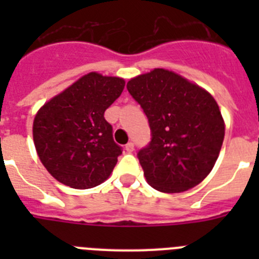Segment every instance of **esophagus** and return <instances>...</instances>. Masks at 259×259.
<instances>
[{
  "mask_svg": "<svg viewBox=\"0 0 259 259\" xmlns=\"http://www.w3.org/2000/svg\"><path fill=\"white\" fill-rule=\"evenodd\" d=\"M125 150H127V153H132L135 150V144L134 143H128L127 145H125Z\"/></svg>",
  "mask_w": 259,
  "mask_h": 259,
  "instance_id": "obj_1",
  "label": "esophagus"
}]
</instances>
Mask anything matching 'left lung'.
<instances>
[{
  "mask_svg": "<svg viewBox=\"0 0 259 259\" xmlns=\"http://www.w3.org/2000/svg\"><path fill=\"white\" fill-rule=\"evenodd\" d=\"M127 89L149 122L152 139L137 153L146 182L164 193L200 184L224 139L223 118L211 95L163 68L131 79Z\"/></svg>",
  "mask_w": 259,
  "mask_h": 259,
  "instance_id": "left-lung-1",
  "label": "left lung"
}]
</instances>
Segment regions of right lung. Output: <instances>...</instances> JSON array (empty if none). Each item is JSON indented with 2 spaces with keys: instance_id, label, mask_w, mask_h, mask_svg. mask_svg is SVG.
I'll list each match as a JSON object with an SVG mask.
<instances>
[{
  "instance_id": "1",
  "label": "right lung",
  "mask_w": 259,
  "mask_h": 259,
  "mask_svg": "<svg viewBox=\"0 0 259 259\" xmlns=\"http://www.w3.org/2000/svg\"><path fill=\"white\" fill-rule=\"evenodd\" d=\"M124 80L91 72L38 110L33 141L50 175L75 189H88L109 178L122 154L107 107L122 95Z\"/></svg>"
}]
</instances>
